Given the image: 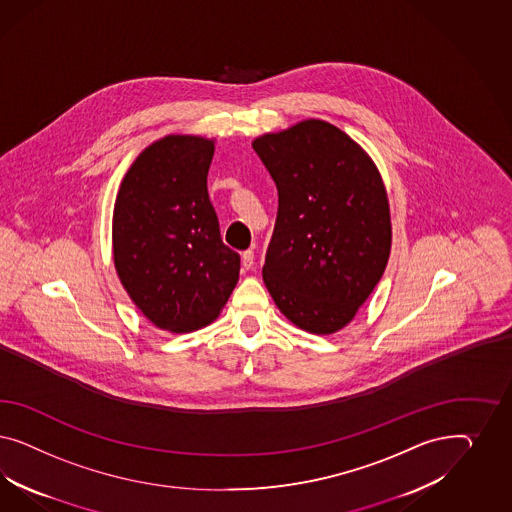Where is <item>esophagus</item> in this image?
<instances>
[{
	"instance_id": "obj_1",
	"label": "esophagus",
	"mask_w": 512,
	"mask_h": 512,
	"mask_svg": "<svg viewBox=\"0 0 512 512\" xmlns=\"http://www.w3.org/2000/svg\"><path fill=\"white\" fill-rule=\"evenodd\" d=\"M253 264H255V255H253V249H248L242 253V266L244 270H251Z\"/></svg>"
}]
</instances>
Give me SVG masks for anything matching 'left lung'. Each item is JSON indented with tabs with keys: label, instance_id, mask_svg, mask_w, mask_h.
Wrapping results in <instances>:
<instances>
[{
	"label": "left lung",
	"instance_id": "left-lung-1",
	"mask_svg": "<svg viewBox=\"0 0 512 512\" xmlns=\"http://www.w3.org/2000/svg\"><path fill=\"white\" fill-rule=\"evenodd\" d=\"M278 187L263 279L293 325L328 336L349 325L387 268V187L362 146L325 120L251 142Z\"/></svg>",
	"mask_w": 512,
	"mask_h": 512
}]
</instances>
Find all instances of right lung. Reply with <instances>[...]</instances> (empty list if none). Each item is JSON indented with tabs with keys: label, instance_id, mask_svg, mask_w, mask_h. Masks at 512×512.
<instances>
[{
	"label": "right lung",
	"instance_id": "1",
	"mask_svg": "<svg viewBox=\"0 0 512 512\" xmlns=\"http://www.w3.org/2000/svg\"><path fill=\"white\" fill-rule=\"evenodd\" d=\"M216 140L167 135L125 172L112 214L116 274L142 315L174 334L216 321L240 274L208 197Z\"/></svg>",
	"mask_w": 512,
	"mask_h": 512
}]
</instances>
